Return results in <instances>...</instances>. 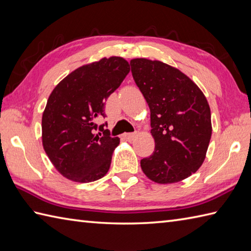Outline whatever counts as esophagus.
Segmentation results:
<instances>
[{
    "mask_svg": "<svg viewBox=\"0 0 251 251\" xmlns=\"http://www.w3.org/2000/svg\"><path fill=\"white\" fill-rule=\"evenodd\" d=\"M137 136H138L137 132H130V134H124V135H123V138H124L126 141H132Z\"/></svg>",
    "mask_w": 251,
    "mask_h": 251,
    "instance_id": "obj_1",
    "label": "esophagus"
}]
</instances>
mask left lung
I'll use <instances>...</instances> for the list:
<instances>
[{
  "label": "left lung",
  "mask_w": 251,
  "mask_h": 251,
  "mask_svg": "<svg viewBox=\"0 0 251 251\" xmlns=\"http://www.w3.org/2000/svg\"><path fill=\"white\" fill-rule=\"evenodd\" d=\"M131 73L151 112L155 149L142 172L159 184L176 183L199 170L211 138V114L200 87L177 68L158 60H130Z\"/></svg>",
  "instance_id": "obj_1"
}]
</instances>
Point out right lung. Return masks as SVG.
I'll return each mask as SVG.
<instances>
[{"label": "right lung", "mask_w": 251, "mask_h": 251, "mask_svg": "<svg viewBox=\"0 0 251 251\" xmlns=\"http://www.w3.org/2000/svg\"><path fill=\"white\" fill-rule=\"evenodd\" d=\"M129 70L124 58H102L68 74L50 95L42 116V142L65 178L87 183L108 173L120 138L110 137L97 119L105 116V100Z\"/></svg>", "instance_id": "1"}]
</instances>
